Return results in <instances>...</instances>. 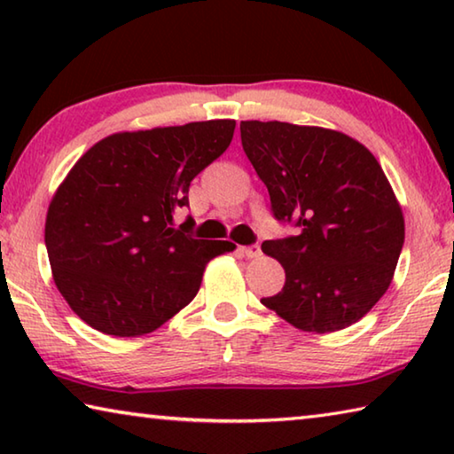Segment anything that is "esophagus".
<instances>
[{"label":"esophagus","instance_id":"obj_1","mask_svg":"<svg viewBox=\"0 0 454 454\" xmlns=\"http://www.w3.org/2000/svg\"><path fill=\"white\" fill-rule=\"evenodd\" d=\"M242 252L248 258H258L260 254H262V250H260V244H250V246H244Z\"/></svg>","mask_w":454,"mask_h":454}]
</instances>
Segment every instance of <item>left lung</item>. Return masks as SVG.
I'll return each instance as SVG.
<instances>
[{"label":"left lung","instance_id":"1","mask_svg":"<svg viewBox=\"0 0 454 454\" xmlns=\"http://www.w3.org/2000/svg\"><path fill=\"white\" fill-rule=\"evenodd\" d=\"M240 137L274 218L298 228L262 242L286 282L260 302L306 333L355 325L388 290L404 244L401 204L380 164L355 137L318 126L250 120Z\"/></svg>","mask_w":454,"mask_h":454}]
</instances>
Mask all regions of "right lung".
<instances>
[{
	"label": "right lung",
	"instance_id": "right-lung-1",
	"mask_svg": "<svg viewBox=\"0 0 454 454\" xmlns=\"http://www.w3.org/2000/svg\"><path fill=\"white\" fill-rule=\"evenodd\" d=\"M234 120L120 132L83 153L59 184L45 218V248L61 296L91 328L148 334L192 302L228 240H198L190 182L232 142Z\"/></svg>",
	"mask_w": 454,
	"mask_h": 454
}]
</instances>
